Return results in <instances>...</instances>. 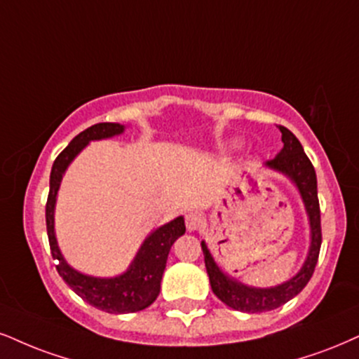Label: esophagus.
Masks as SVG:
<instances>
[{
	"mask_svg": "<svg viewBox=\"0 0 359 359\" xmlns=\"http://www.w3.org/2000/svg\"><path fill=\"white\" fill-rule=\"evenodd\" d=\"M205 224V216L198 211H191L187 215V228L188 231H198Z\"/></svg>",
	"mask_w": 359,
	"mask_h": 359,
	"instance_id": "obj_1",
	"label": "esophagus"
}]
</instances>
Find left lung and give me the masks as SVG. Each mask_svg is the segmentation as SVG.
Instances as JSON below:
<instances>
[{"mask_svg": "<svg viewBox=\"0 0 359 359\" xmlns=\"http://www.w3.org/2000/svg\"><path fill=\"white\" fill-rule=\"evenodd\" d=\"M281 131L283 149L278 153L276 158L266 161V166L278 170L285 175L290 176L298 187L302 198L306 206L309 224H311V248H309V255L306 263L302 268L293 280L283 283L280 286L268 287V290H261V287H248L241 283L233 281L226 274L221 273L219 268L216 266L213 256L210 255L205 241L201 243L203 255H205V264L208 276H210L211 290L213 293L224 304L229 308L238 309V311L245 313H263L269 309L280 308L281 304L290 302L294 298L308 281L311 280L313 273H315L318 256H320L321 248V213H320V201H318V184H316V172L313 168L311 161L304 153L302 143L298 138L285 126H278Z\"/></svg>", "mask_w": 359, "mask_h": 359, "instance_id": "8db88e82", "label": "left lung"}]
</instances>
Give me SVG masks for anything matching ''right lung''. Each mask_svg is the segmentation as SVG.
<instances>
[{
  "label": "right lung",
  "instance_id": "add662e5",
  "mask_svg": "<svg viewBox=\"0 0 359 359\" xmlns=\"http://www.w3.org/2000/svg\"><path fill=\"white\" fill-rule=\"evenodd\" d=\"M123 130H125V126L118 125V123H98V125H93L88 130L79 133L78 136H74L72 143L57 154L55 163H53L50 193H48L46 201L48 240H50L53 259H57V273L79 298H83L86 303L101 309V311L114 313V315L141 311L158 298L161 278L165 273L166 259L172 243L187 231L184 219L181 216L165 224V226L158 228L143 243L128 271L116 278L101 280V278L85 276V274L74 271L63 259L55 238V203L63 172L73 161V158L90 141L109 138V136L123 133Z\"/></svg>",
  "mask_w": 359,
  "mask_h": 359
}]
</instances>
